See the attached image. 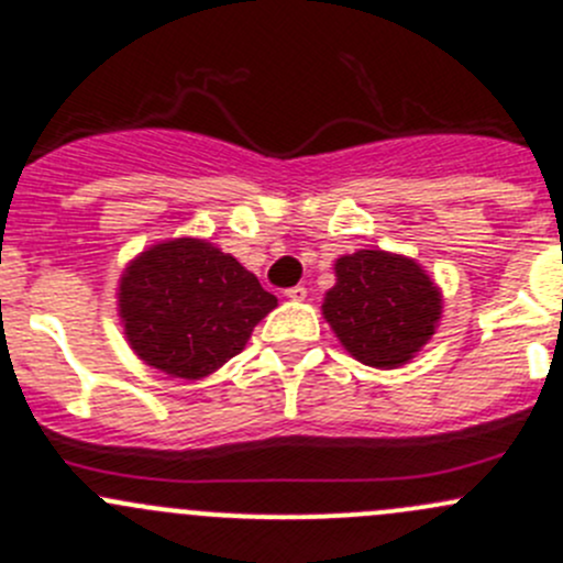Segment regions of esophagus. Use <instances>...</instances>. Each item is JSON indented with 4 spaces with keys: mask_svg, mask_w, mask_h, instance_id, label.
Wrapping results in <instances>:
<instances>
[{
    "mask_svg": "<svg viewBox=\"0 0 563 563\" xmlns=\"http://www.w3.org/2000/svg\"><path fill=\"white\" fill-rule=\"evenodd\" d=\"M285 296L290 298V301H303V298H307V287L296 285V287H290V290H287Z\"/></svg>",
    "mask_w": 563,
    "mask_h": 563,
    "instance_id": "esophagus-1",
    "label": "esophagus"
}]
</instances>
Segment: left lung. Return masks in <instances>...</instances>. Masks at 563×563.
Returning a JSON list of instances; mask_svg holds the SVG:
<instances>
[{
    "label": "left lung",
    "mask_w": 563,
    "mask_h": 563,
    "mask_svg": "<svg viewBox=\"0 0 563 563\" xmlns=\"http://www.w3.org/2000/svg\"><path fill=\"white\" fill-rule=\"evenodd\" d=\"M323 314L351 356L371 367L406 365L437 329L442 296L417 262L387 251L336 260Z\"/></svg>",
    "instance_id": "obj_1"
}]
</instances>
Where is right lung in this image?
<instances>
[{
  "label": "right lung",
  "mask_w": 563,
  "mask_h": 563,
  "mask_svg": "<svg viewBox=\"0 0 563 563\" xmlns=\"http://www.w3.org/2000/svg\"><path fill=\"white\" fill-rule=\"evenodd\" d=\"M118 307L130 345L174 378H205L249 342L276 307L260 278L205 240L143 251L121 278Z\"/></svg>",
  "instance_id": "add662e5"
}]
</instances>
